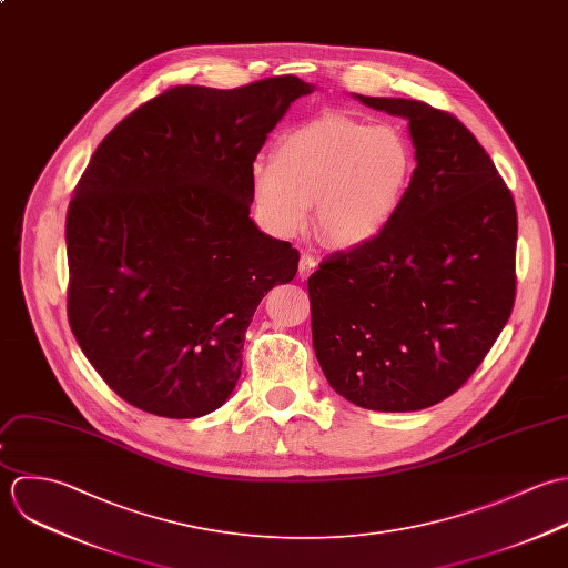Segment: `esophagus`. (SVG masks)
Instances as JSON below:
<instances>
[{
	"mask_svg": "<svg viewBox=\"0 0 568 568\" xmlns=\"http://www.w3.org/2000/svg\"><path fill=\"white\" fill-rule=\"evenodd\" d=\"M314 270H316V258L310 256V254H303L301 261H298V276H301V278H307Z\"/></svg>",
	"mask_w": 568,
	"mask_h": 568,
	"instance_id": "obj_1",
	"label": "esophagus"
}]
</instances>
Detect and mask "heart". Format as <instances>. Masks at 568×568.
<instances>
[{"instance_id":"b5f03b06","label":"heart","mask_w":568,"mask_h":568,"mask_svg":"<svg viewBox=\"0 0 568 568\" xmlns=\"http://www.w3.org/2000/svg\"><path fill=\"white\" fill-rule=\"evenodd\" d=\"M415 169L408 138L390 124L318 115L287 131L274 160L250 169V195L261 224L292 239L310 222L334 250H357L395 220Z\"/></svg>"}]
</instances>
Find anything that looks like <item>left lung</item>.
Wrapping results in <instances>:
<instances>
[{"mask_svg": "<svg viewBox=\"0 0 568 568\" xmlns=\"http://www.w3.org/2000/svg\"><path fill=\"white\" fill-rule=\"evenodd\" d=\"M355 99L408 120L417 166L388 227L310 276L312 338L351 404L422 410L469 379L511 316L516 206L458 118L410 99Z\"/></svg>", "mask_w": 568, "mask_h": 568, "instance_id": "8db88e82", "label": "left lung"}]
</instances>
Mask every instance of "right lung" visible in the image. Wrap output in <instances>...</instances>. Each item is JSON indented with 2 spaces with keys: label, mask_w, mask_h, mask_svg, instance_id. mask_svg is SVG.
Listing matches in <instances>:
<instances>
[{
  "label": "right lung",
  "mask_w": 568,
  "mask_h": 568,
  "mask_svg": "<svg viewBox=\"0 0 568 568\" xmlns=\"http://www.w3.org/2000/svg\"><path fill=\"white\" fill-rule=\"evenodd\" d=\"M312 90L292 74L234 90L178 85L94 151L65 220L68 318L126 404L195 419L236 386L261 298L301 258L250 220V169Z\"/></svg>",
  "instance_id": "obj_1"
}]
</instances>
